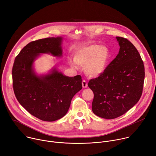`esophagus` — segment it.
<instances>
[{"label": "esophagus", "mask_w": 156, "mask_h": 156, "mask_svg": "<svg viewBox=\"0 0 156 156\" xmlns=\"http://www.w3.org/2000/svg\"><path fill=\"white\" fill-rule=\"evenodd\" d=\"M82 87L83 88H87L88 87V84L85 80H83L82 82Z\"/></svg>", "instance_id": "esophagus-1"}]
</instances>
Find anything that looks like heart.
Wrapping results in <instances>:
<instances>
[{
	"mask_svg": "<svg viewBox=\"0 0 156 156\" xmlns=\"http://www.w3.org/2000/svg\"><path fill=\"white\" fill-rule=\"evenodd\" d=\"M110 53L104 45L95 44L85 46L78 49L74 54V61L76 64L84 67V72L87 76L96 78L105 72L109 64ZM73 61L69 63L74 68L76 65Z\"/></svg>",
	"mask_w": 156,
	"mask_h": 156,
	"instance_id": "heart-1",
	"label": "heart"
}]
</instances>
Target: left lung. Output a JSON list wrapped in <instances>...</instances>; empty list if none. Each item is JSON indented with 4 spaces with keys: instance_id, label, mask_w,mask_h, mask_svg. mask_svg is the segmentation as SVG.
<instances>
[{
    "instance_id": "left-lung-1",
    "label": "left lung",
    "mask_w": 156,
    "mask_h": 156,
    "mask_svg": "<svg viewBox=\"0 0 156 156\" xmlns=\"http://www.w3.org/2000/svg\"><path fill=\"white\" fill-rule=\"evenodd\" d=\"M118 54L101 76L91 79L92 112L97 116L113 119L134 107L143 92L144 66L140 53L127 39L116 37Z\"/></svg>"
}]
</instances>
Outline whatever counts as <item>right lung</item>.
<instances>
[{"label":"right lung","mask_w":156,"mask_h":156,"mask_svg":"<svg viewBox=\"0 0 156 156\" xmlns=\"http://www.w3.org/2000/svg\"><path fill=\"white\" fill-rule=\"evenodd\" d=\"M62 37L46 38L26 45L15 59L12 69L15 97L31 115L43 121L54 122L69 110L73 97L82 88L80 75L68 77L52 67L38 74L34 64L41 55L62 56Z\"/></svg>","instance_id":"right-lung-1"}]
</instances>
